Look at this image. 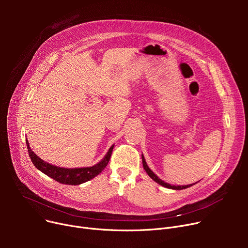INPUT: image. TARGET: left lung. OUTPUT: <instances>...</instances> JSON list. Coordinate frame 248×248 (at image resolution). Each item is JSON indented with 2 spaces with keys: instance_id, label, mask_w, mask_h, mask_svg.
Wrapping results in <instances>:
<instances>
[{
  "instance_id": "8db88e82",
  "label": "left lung",
  "mask_w": 248,
  "mask_h": 248,
  "mask_svg": "<svg viewBox=\"0 0 248 248\" xmlns=\"http://www.w3.org/2000/svg\"><path fill=\"white\" fill-rule=\"evenodd\" d=\"M141 160H142V166H144V169L146 170V172H147V174L155 181V182H157L158 184H160V185H162L163 187H166V188H169V189H174V190H182V189H186V188H189V187H191V186H193L194 184H190V185H185V186H175V185H171V184H168V183H166V182H164L163 180H161L157 175H155L151 169L148 167V165H147V163H146V160H145V158H144V155H141Z\"/></svg>"
}]
</instances>
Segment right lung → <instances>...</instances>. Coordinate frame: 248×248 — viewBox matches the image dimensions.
<instances>
[{
  "label": "right lung",
  "instance_id": "1",
  "mask_svg": "<svg viewBox=\"0 0 248 248\" xmlns=\"http://www.w3.org/2000/svg\"><path fill=\"white\" fill-rule=\"evenodd\" d=\"M26 144H27L29 157L38 170L41 171L48 177L59 182V183L65 184V185H80L91 179H93L94 177H96L99 173H101V171L108 164L110 155H111V152L114 147L112 145L109 148L107 155H104V158L98 164H96L93 167L67 169V168L57 167V166L51 165L49 163L44 162L31 150L27 139H26Z\"/></svg>",
  "mask_w": 248,
  "mask_h": 248
}]
</instances>
